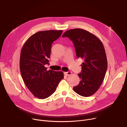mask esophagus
I'll return each mask as SVG.
<instances>
[{
    "label": "esophagus",
    "mask_w": 127,
    "mask_h": 127,
    "mask_svg": "<svg viewBox=\"0 0 127 127\" xmlns=\"http://www.w3.org/2000/svg\"><path fill=\"white\" fill-rule=\"evenodd\" d=\"M64 74L65 75H67V76H69L70 75L72 74V72H70V71H68V72H64Z\"/></svg>",
    "instance_id": "34e87169"
}]
</instances>
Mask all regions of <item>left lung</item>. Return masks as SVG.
Returning a JSON list of instances; mask_svg holds the SVG:
<instances>
[{
	"label": "left lung",
	"instance_id": "1",
	"mask_svg": "<svg viewBox=\"0 0 127 127\" xmlns=\"http://www.w3.org/2000/svg\"><path fill=\"white\" fill-rule=\"evenodd\" d=\"M65 37L73 42L77 57L83 60L81 73L78 74L80 81L73 89L81 96H91L99 88L107 68L103 44L95 34L81 29L67 31L62 35Z\"/></svg>",
	"mask_w": 127,
	"mask_h": 127
}]
</instances>
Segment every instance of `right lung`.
Returning <instances> with one entry per match:
<instances>
[{"label": "right lung", "mask_w": 127, "mask_h": 127, "mask_svg": "<svg viewBox=\"0 0 127 127\" xmlns=\"http://www.w3.org/2000/svg\"><path fill=\"white\" fill-rule=\"evenodd\" d=\"M62 30L40 31L31 35L24 44L21 52L20 67L23 80L36 97L45 99L56 90L64 78L62 71L47 70L51 46L59 38Z\"/></svg>", "instance_id": "right-lung-1"}]
</instances>
